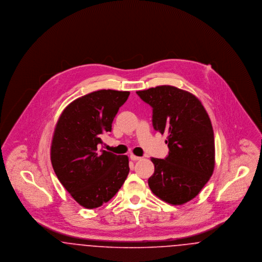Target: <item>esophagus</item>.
Instances as JSON below:
<instances>
[{
  "mask_svg": "<svg viewBox=\"0 0 262 262\" xmlns=\"http://www.w3.org/2000/svg\"><path fill=\"white\" fill-rule=\"evenodd\" d=\"M129 158H130L133 161H137V160H140V159H141V157H138V156H136V155H134V154H130V155H129Z\"/></svg>",
  "mask_w": 262,
  "mask_h": 262,
  "instance_id": "esophagus-1",
  "label": "esophagus"
}]
</instances>
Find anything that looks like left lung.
Segmentation results:
<instances>
[{"instance_id": "1", "label": "left lung", "mask_w": 262, "mask_h": 262, "mask_svg": "<svg viewBox=\"0 0 262 262\" xmlns=\"http://www.w3.org/2000/svg\"><path fill=\"white\" fill-rule=\"evenodd\" d=\"M152 108V125L166 134L169 153L151 158L152 192L161 200L184 204L194 199L209 181L215 164L214 133L201 102L191 93L170 85L137 91Z\"/></svg>"}]
</instances>
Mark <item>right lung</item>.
Wrapping results in <instances>:
<instances>
[{
	"mask_svg": "<svg viewBox=\"0 0 262 262\" xmlns=\"http://www.w3.org/2000/svg\"><path fill=\"white\" fill-rule=\"evenodd\" d=\"M128 91L98 90L72 102L56 125L51 162L60 183L81 206L92 209L112 199L129 172L126 155L99 150L102 137Z\"/></svg>",
	"mask_w": 262,
	"mask_h": 262,
	"instance_id": "obj_1",
	"label": "right lung"
}]
</instances>
